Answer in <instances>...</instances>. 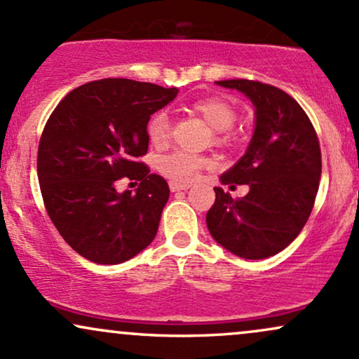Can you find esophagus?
I'll use <instances>...</instances> for the list:
<instances>
[{"instance_id":"esophagus-1","label":"esophagus","mask_w":359,"mask_h":359,"mask_svg":"<svg viewBox=\"0 0 359 359\" xmlns=\"http://www.w3.org/2000/svg\"><path fill=\"white\" fill-rule=\"evenodd\" d=\"M191 187L189 184H177V182H170V191L172 192H180V191H187Z\"/></svg>"}]
</instances>
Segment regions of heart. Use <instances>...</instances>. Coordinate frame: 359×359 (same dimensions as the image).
I'll list each match as a JSON object with an SVG mask.
<instances>
[{"instance_id":"b5f03b06","label":"heart","mask_w":359,"mask_h":359,"mask_svg":"<svg viewBox=\"0 0 359 359\" xmlns=\"http://www.w3.org/2000/svg\"><path fill=\"white\" fill-rule=\"evenodd\" d=\"M192 109L208 123L212 130H216L217 140L228 138V130L236 121V109L229 101L217 96L201 97L192 102ZM148 140L154 147L167 145L170 140V118L165 111H158L147 123ZM209 163V158L203 155L189 154V151L177 150L172 154L160 156L156 160V168L162 175L177 184H189L196 179L201 168Z\"/></svg>"}]
</instances>
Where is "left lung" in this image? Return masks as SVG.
<instances>
[{
	"label": "left lung",
	"instance_id": "obj_1",
	"mask_svg": "<svg viewBox=\"0 0 359 359\" xmlns=\"http://www.w3.org/2000/svg\"><path fill=\"white\" fill-rule=\"evenodd\" d=\"M216 84L248 96L257 121L246 154L221 175L222 184H246L250 192L233 199L214 187L208 229L238 257H273L299 236L314 208L323 170L319 138L306 111L285 90L248 79Z\"/></svg>",
	"mask_w": 359,
	"mask_h": 359
}]
</instances>
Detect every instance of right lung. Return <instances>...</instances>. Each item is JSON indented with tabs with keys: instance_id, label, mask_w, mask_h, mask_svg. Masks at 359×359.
<instances>
[{
	"instance_id": "1",
	"label": "right lung",
	"mask_w": 359,
	"mask_h": 359,
	"mask_svg": "<svg viewBox=\"0 0 359 359\" xmlns=\"http://www.w3.org/2000/svg\"><path fill=\"white\" fill-rule=\"evenodd\" d=\"M179 89L131 79L82 84L62 100L39 143L36 172L53 226L81 257L118 265L154 241L168 184L150 174L147 123ZM123 176L140 180L137 194H118Z\"/></svg>"
}]
</instances>
